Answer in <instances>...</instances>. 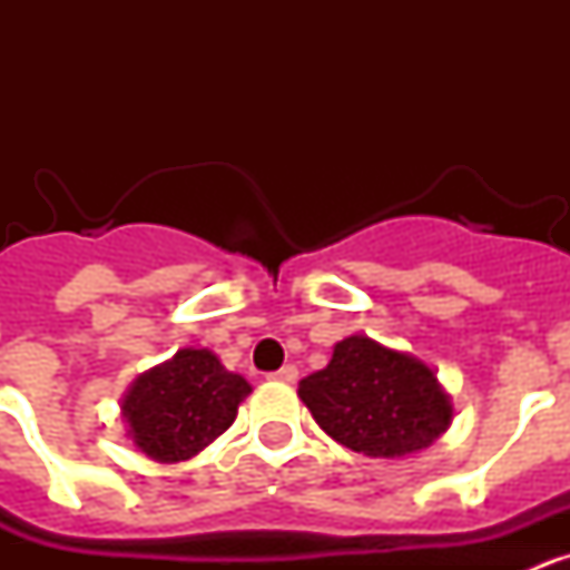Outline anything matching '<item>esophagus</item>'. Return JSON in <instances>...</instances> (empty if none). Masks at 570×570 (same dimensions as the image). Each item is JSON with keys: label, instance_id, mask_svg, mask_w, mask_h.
<instances>
[{"label": "esophagus", "instance_id": "34e87169", "mask_svg": "<svg viewBox=\"0 0 570 570\" xmlns=\"http://www.w3.org/2000/svg\"><path fill=\"white\" fill-rule=\"evenodd\" d=\"M296 376H299V371H296L294 365H282L276 374H271V380L276 382H296Z\"/></svg>", "mask_w": 570, "mask_h": 570}]
</instances>
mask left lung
<instances>
[{"mask_svg": "<svg viewBox=\"0 0 570 570\" xmlns=\"http://www.w3.org/2000/svg\"><path fill=\"white\" fill-rule=\"evenodd\" d=\"M316 425L374 460H400L434 445L454 420L434 367L365 334L345 336L322 371L299 382Z\"/></svg>", "mask_w": 570, "mask_h": 570, "instance_id": "left-lung-1", "label": "left lung"}]
</instances>
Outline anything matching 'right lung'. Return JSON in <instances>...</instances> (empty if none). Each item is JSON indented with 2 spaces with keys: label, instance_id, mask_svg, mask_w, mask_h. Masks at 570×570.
Masks as SVG:
<instances>
[{
  "label": "right lung",
  "instance_id": "add662e5",
  "mask_svg": "<svg viewBox=\"0 0 570 570\" xmlns=\"http://www.w3.org/2000/svg\"><path fill=\"white\" fill-rule=\"evenodd\" d=\"M248 380L208 347H183L136 376L122 396V420L134 445L154 462H183L234 425Z\"/></svg>",
  "mask_w": 570,
  "mask_h": 570
}]
</instances>
